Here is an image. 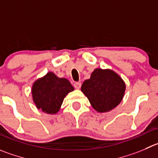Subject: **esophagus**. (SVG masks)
<instances>
[{"mask_svg": "<svg viewBox=\"0 0 158 158\" xmlns=\"http://www.w3.org/2000/svg\"><path fill=\"white\" fill-rule=\"evenodd\" d=\"M73 86H74V88H76V89H80L81 86V84L80 82H75V83L73 84Z\"/></svg>", "mask_w": 158, "mask_h": 158, "instance_id": "1", "label": "esophagus"}]
</instances>
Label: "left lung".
I'll return each instance as SVG.
<instances>
[{
	"label": "left lung",
	"mask_w": 158,
	"mask_h": 158,
	"mask_svg": "<svg viewBox=\"0 0 158 158\" xmlns=\"http://www.w3.org/2000/svg\"><path fill=\"white\" fill-rule=\"evenodd\" d=\"M125 90V82L109 69H95L90 79L85 81L81 86V91L98 112H109L116 107L121 102Z\"/></svg>",
	"instance_id": "8db88e82"
}]
</instances>
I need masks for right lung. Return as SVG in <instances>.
Returning <instances> with one entry per match:
<instances>
[{
	"label": "right lung",
	"mask_w": 158,
	"mask_h": 158,
	"mask_svg": "<svg viewBox=\"0 0 158 158\" xmlns=\"http://www.w3.org/2000/svg\"><path fill=\"white\" fill-rule=\"evenodd\" d=\"M73 90L66 78H60L55 73L49 72L34 82L31 94L37 109L48 114H56L60 109L66 95Z\"/></svg>",
	"instance_id": "obj_1"
}]
</instances>
